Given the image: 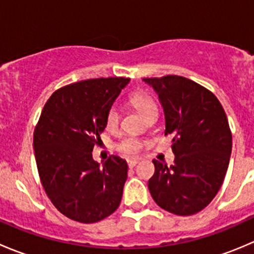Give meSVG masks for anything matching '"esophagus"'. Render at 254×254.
Wrapping results in <instances>:
<instances>
[{"label": "esophagus", "instance_id": "34e87169", "mask_svg": "<svg viewBox=\"0 0 254 254\" xmlns=\"http://www.w3.org/2000/svg\"><path fill=\"white\" fill-rule=\"evenodd\" d=\"M137 162H139V161L137 160H127V166H129L130 168H132V167H135V166L137 165Z\"/></svg>", "mask_w": 254, "mask_h": 254}]
</instances>
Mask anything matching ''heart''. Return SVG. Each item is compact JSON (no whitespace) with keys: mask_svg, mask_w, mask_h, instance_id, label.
I'll return each instance as SVG.
<instances>
[{"mask_svg":"<svg viewBox=\"0 0 254 254\" xmlns=\"http://www.w3.org/2000/svg\"><path fill=\"white\" fill-rule=\"evenodd\" d=\"M130 102L139 109V112L141 113L143 117L151 113L152 111H156L157 107H156L155 101L152 99V97L150 96L146 92H135L130 97ZM120 122V113L117 106L109 107V109L106 113V127L109 131H114L117 130V127H119ZM143 146V141L140 137L135 136V135H127L124 136L119 142L115 145L118 152H120L124 156H132L136 155L141 147Z\"/></svg>","mask_w":254,"mask_h":254,"instance_id":"b5f03b06","label":"heart"}]
</instances>
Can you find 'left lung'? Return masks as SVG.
<instances>
[{
  "label": "left lung",
  "mask_w": 254,
  "mask_h": 254,
  "mask_svg": "<svg viewBox=\"0 0 254 254\" xmlns=\"http://www.w3.org/2000/svg\"><path fill=\"white\" fill-rule=\"evenodd\" d=\"M158 94L172 135V166L153 160L148 181L158 206L179 216L201 211L215 198L226 176L232 134L226 113L212 92L177 75L146 77Z\"/></svg>",
  "instance_id": "1"
}]
</instances>
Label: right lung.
I'll return each mask as SVG.
<instances>
[{
  "label": "right lung",
  "mask_w": 254,
  "mask_h": 254,
  "mask_svg": "<svg viewBox=\"0 0 254 254\" xmlns=\"http://www.w3.org/2000/svg\"><path fill=\"white\" fill-rule=\"evenodd\" d=\"M91 78L56 89L33 135L40 182L54 206L73 221L93 224L119 206L127 165L112 155L102 166L92 151L101 142L106 113L129 82Z\"/></svg>",
  "instance_id": "obj_1"
}]
</instances>
